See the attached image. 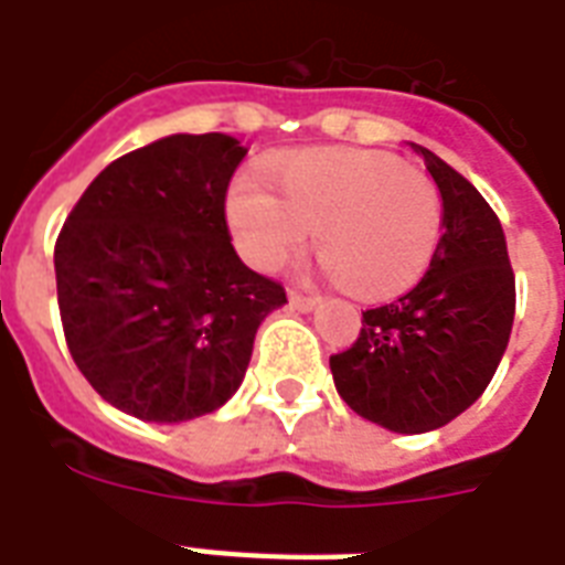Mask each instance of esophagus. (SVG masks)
Instances as JSON below:
<instances>
[{
	"mask_svg": "<svg viewBox=\"0 0 565 565\" xmlns=\"http://www.w3.org/2000/svg\"><path fill=\"white\" fill-rule=\"evenodd\" d=\"M319 296H301V292L290 290V305L296 310H301V313H310V310H317L319 308Z\"/></svg>",
	"mask_w": 565,
	"mask_h": 565,
	"instance_id": "34e87169",
	"label": "esophagus"
}]
</instances>
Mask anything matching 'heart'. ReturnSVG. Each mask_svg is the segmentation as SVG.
<instances>
[{
    "label": "heart",
    "instance_id": "obj_1",
    "mask_svg": "<svg viewBox=\"0 0 565 565\" xmlns=\"http://www.w3.org/2000/svg\"><path fill=\"white\" fill-rule=\"evenodd\" d=\"M231 234L260 269L299 257L317 234V257L345 292L384 299L428 273L443 234V195L430 175L361 149H317L278 163L266 190L228 199Z\"/></svg>",
    "mask_w": 565,
    "mask_h": 565
}]
</instances>
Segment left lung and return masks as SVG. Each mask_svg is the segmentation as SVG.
<instances>
[{
	"label": "left lung",
	"mask_w": 565,
	"mask_h": 565,
	"mask_svg": "<svg viewBox=\"0 0 565 565\" xmlns=\"http://www.w3.org/2000/svg\"><path fill=\"white\" fill-rule=\"evenodd\" d=\"M411 149L443 195L437 255L411 292L366 310L358 343L331 358L340 398L395 434L437 430L472 407L499 370L516 313L499 216L430 149Z\"/></svg>",
	"instance_id": "8db88e82"
}]
</instances>
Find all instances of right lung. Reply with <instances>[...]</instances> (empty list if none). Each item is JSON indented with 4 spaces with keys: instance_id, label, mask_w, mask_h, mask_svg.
Listing matches in <instances>:
<instances>
[{
    "instance_id": "obj_1",
    "label": "right lung",
    "mask_w": 565,
    "mask_h": 565,
    "mask_svg": "<svg viewBox=\"0 0 565 565\" xmlns=\"http://www.w3.org/2000/svg\"><path fill=\"white\" fill-rule=\"evenodd\" d=\"M246 152L220 131L161 137L108 163L57 237L70 354L135 419L220 411L246 377L260 322L287 301L231 246L225 190Z\"/></svg>"
}]
</instances>
